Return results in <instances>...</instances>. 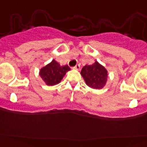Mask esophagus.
Instances as JSON below:
<instances>
[{
  "label": "esophagus",
  "instance_id": "obj_1",
  "mask_svg": "<svg viewBox=\"0 0 147 147\" xmlns=\"http://www.w3.org/2000/svg\"><path fill=\"white\" fill-rule=\"evenodd\" d=\"M73 69H80V65L79 64H78V65H75V67H73Z\"/></svg>",
  "mask_w": 147,
  "mask_h": 147
}]
</instances>
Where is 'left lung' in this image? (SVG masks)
Segmentation results:
<instances>
[{"mask_svg": "<svg viewBox=\"0 0 147 147\" xmlns=\"http://www.w3.org/2000/svg\"><path fill=\"white\" fill-rule=\"evenodd\" d=\"M81 75L87 85L95 90L103 88L107 80V71L97 61L91 65L83 67Z\"/></svg>", "mask_w": 147, "mask_h": 147, "instance_id": "obj_1", "label": "left lung"}]
</instances>
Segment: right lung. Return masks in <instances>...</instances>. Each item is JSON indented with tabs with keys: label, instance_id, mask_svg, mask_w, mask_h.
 Instances as JSON below:
<instances>
[{
	"label": "right lung",
	"instance_id": "obj_1",
	"mask_svg": "<svg viewBox=\"0 0 147 147\" xmlns=\"http://www.w3.org/2000/svg\"><path fill=\"white\" fill-rule=\"evenodd\" d=\"M69 70H70V68L67 65L61 66L57 62L53 60L40 69V76L46 84L53 86L60 82L66 72Z\"/></svg>",
	"mask_w": 147,
	"mask_h": 147
}]
</instances>
